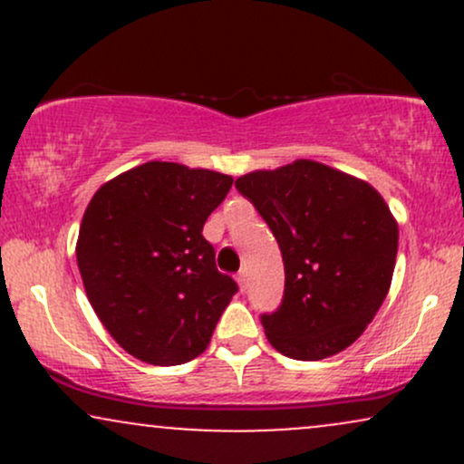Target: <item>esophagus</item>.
Segmentation results:
<instances>
[{
  "label": "esophagus",
  "mask_w": 464,
  "mask_h": 464,
  "mask_svg": "<svg viewBox=\"0 0 464 464\" xmlns=\"http://www.w3.org/2000/svg\"><path fill=\"white\" fill-rule=\"evenodd\" d=\"M236 281H237V285H239V290H246V270H239L237 273V276H236Z\"/></svg>",
  "instance_id": "obj_1"
}]
</instances>
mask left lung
Returning a JSON list of instances; mask_svg holds the SVG:
<instances>
[{"instance_id":"1","label":"left lung","mask_w":464,"mask_h":464,"mask_svg":"<svg viewBox=\"0 0 464 464\" xmlns=\"http://www.w3.org/2000/svg\"><path fill=\"white\" fill-rule=\"evenodd\" d=\"M236 188L284 255V301L262 316L268 343L305 362L353 344L384 303L395 270L399 227L380 191L310 159L255 169Z\"/></svg>"}]
</instances>
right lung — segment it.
<instances>
[{"instance_id":"right-lung-1","label":"right lung","mask_w":464,"mask_h":464,"mask_svg":"<svg viewBox=\"0 0 464 464\" xmlns=\"http://www.w3.org/2000/svg\"><path fill=\"white\" fill-rule=\"evenodd\" d=\"M233 179L148 161L111 179L80 222L76 259L89 303L121 349L154 366L198 358L237 284L202 237Z\"/></svg>"}]
</instances>
